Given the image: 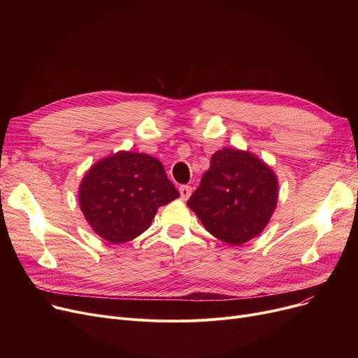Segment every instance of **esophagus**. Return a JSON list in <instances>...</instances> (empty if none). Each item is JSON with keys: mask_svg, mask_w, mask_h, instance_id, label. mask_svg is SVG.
<instances>
[{"mask_svg": "<svg viewBox=\"0 0 358 358\" xmlns=\"http://www.w3.org/2000/svg\"><path fill=\"white\" fill-rule=\"evenodd\" d=\"M178 190H180V196H181L182 200H187L193 193V189H192L190 185H180Z\"/></svg>", "mask_w": 358, "mask_h": 358, "instance_id": "esophagus-1", "label": "esophagus"}]
</instances>
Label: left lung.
Here are the masks:
<instances>
[{"label":"left lung","mask_w":358,"mask_h":358,"mask_svg":"<svg viewBox=\"0 0 358 358\" xmlns=\"http://www.w3.org/2000/svg\"><path fill=\"white\" fill-rule=\"evenodd\" d=\"M277 178L250 152L224 148L213 154L199 189L187 206L203 227L229 245H242L262 232L277 204Z\"/></svg>","instance_id":"1"}]
</instances>
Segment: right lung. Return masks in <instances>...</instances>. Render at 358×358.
I'll return each instance as SVG.
<instances>
[{"mask_svg":"<svg viewBox=\"0 0 358 358\" xmlns=\"http://www.w3.org/2000/svg\"><path fill=\"white\" fill-rule=\"evenodd\" d=\"M178 196L157 158L124 150L94 164L80 185L85 219L94 232L111 243L143 234L158 208Z\"/></svg>","mask_w":358,"mask_h":358,"instance_id":"add662e5","label":"right lung"}]
</instances>
